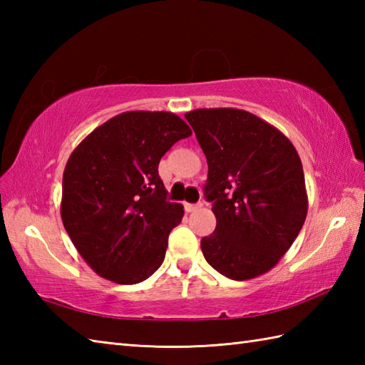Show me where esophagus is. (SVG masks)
<instances>
[{
  "label": "esophagus",
  "mask_w": 365,
  "mask_h": 365,
  "mask_svg": "<svg viewBox=\"0 0 365 365\" xmlns=\"http://www.w3.org/2000/svg\"><path fill=\"white\" fill-rule=\"evenodd\" d=\"M200 207H202V204H185V210H187L188 213H191V212L199 210Z\"/></svg>",
  "instance_id": "1"
}]
</instances>
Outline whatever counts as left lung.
I'll list each match as a JSON object with an SVG mask.
<instances>
[{
  "mask_svg": "<svg viewBox=\"0 0 365 365\" xmlns=\"http://www.w3.org/2000/svg\"><path fill=\"white\" fill-rule=\"evenodd\" d=\"M208 165L216 229L200 240L205 260L229 279L265 274L297 240L307 215L299 155L282 131L237 108L185 114Z\"/></svg>",
  "mask_w": 365,
  "mask_h": 365,
  "instance_id": "8db88e82",
  "label": "left lung"
}]
</instances>
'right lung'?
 Segmentation results:
<instances>
[{"mask_svg": "<svg viewBox=\"0 0 365 365\" xmlns=\"http://www.w3.org/2000/svg\"><path fill=\"white\" fill-rule=\"evenodd\" d=\"M188 136L191 128L174 113L127 111L75 147L63 175L61 218L98 276L138 284L160 268L183 205L166 200L158 165Z\"/></svg>", "mask_w": 365, "mask_h": 365, "instance_id": "obj_1", "label": "right lung"}]
</instances>
